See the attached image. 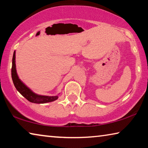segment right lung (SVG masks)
<instances>
[{
	"label": "right lung",
	"mask_w": 148,
	"mask_h": 148,
	"mask_svg": "<svg viewBox=\"0 0 148 148\" xmlns=\"http://www.w3.org/2000/svg\"><path fill=\"white\" fill-rule=\"evenodd\" d=\"M12 77L13 83L16 89L29 102L36 104H43L56 101L58 99V96H44L39 95L32 92L29 87H27L21 79L19 78L16 72V51H14L13 58H12Z\"/></svg>",
	"instance_id": "1"
}]
</instances>
